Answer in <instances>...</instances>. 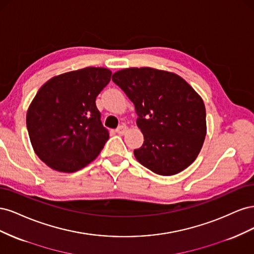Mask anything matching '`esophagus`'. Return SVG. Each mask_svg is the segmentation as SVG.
<instances>
[{"mask_svg":"<svg viewBox=\"0 0 254 254\" xmlns=\"http://www.w3.org/2000/svg\"><path fill=\"white\" fill-rule=\"evenodd\" d=\"M127 130H128L127 126H125V125H121L120 127H118V128H117V132H118L119 134H125V133L127 132Z\"/></svg>","mask_w":254,"mask_h":254,"instance_id":"esophagus-1","label":"esophagus"}]
</instances>
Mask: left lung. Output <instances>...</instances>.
Listing matches in <instances>:
<instances>
[{"mask_svg": "<svg viewBox=\"0 0 254 254\" xmlns=\"http://www.w3.org/2000/svg\"><path fill=\"white\" fill-rule=\"evenodd\" d=\"M112 80L134 105L144 135L133 153L139 162L162 176L176 175L196 160L206 134L202 98L179 75L152 67H129Z\"/></svg>", "mask_w": 254, "mask_h": 254, "instance_id": "8db88e82", "label": "left lung"}]
</instances>
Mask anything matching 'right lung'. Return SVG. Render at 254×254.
Instances as JSON below:
<instances>
[{"label": "right lung", "mask_w": 254, "mask_h": 254, "mask_svg": "<svg viewBox=\"0 0 254 254\" xmlns=\"http://www.w3.org/2000/svg\"><path fill=\"white\" fill-rule=\"evenodd\" d=\"M111 74L105 67H84L55 76L37 92L26 126L36 155L52 170L79 171L104 148L109 132L95 101Z\"/></svg>", "instance_id": "right-lung-1"}]
</instances>
